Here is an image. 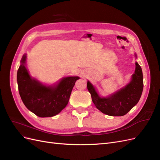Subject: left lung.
Segmentation results:
<instances>
[{"instance_id": "obj_1", "label": "left lung", "mask_w": 160, "mask_h": 160, "mask_svg": "<svg viewBox=\"0 0 160 160\" xmlns=\"http://www.w3.org/2000/svg\"><path fill=\"white\" fill-rule=\"evenodd\" d=\"M135 71L130 83L109 98H100L94 87L88 81V89L93 103L101 112L111 116H123L136 105L141 98L143 88L141 67L135 62Z\"/></svg>"}]
</instances>
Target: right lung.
I'll use <instances>...</instances> for the list:
<instances>
[{
  "label": "right lung",
  "mask_w": 160,
  "mask_h": 160,
  "mask_svg": "<svg viewBox=\"0 0 160 160\" xmlns=\"http://www.w3.org/2000/svg\"><path fill=\"white\" fill-rule=\"evenodd\" d=\"M25 55L17 71L18 91L23 103L38 117L56 115L68 103L71 91L79 77H65L57 85L47 87L31 78L25 66Z\"/></svg>",
  "instance_id": "right-lung-1"
}]
</instances>
